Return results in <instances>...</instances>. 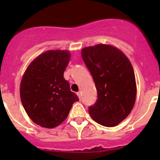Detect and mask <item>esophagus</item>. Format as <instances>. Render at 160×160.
<instances>
[{"mask_svg":"<svg viewBox=\"0 0 160 160\" xmlns=\"http://www.w3.org/2000/svg\"><path fill=\"white\" fill-rule=\"evenodd\" d=\"M77 96H78L79 99L81 100V93H80V92H77Z\"/></svg>","mask_w":160,"mask_h":160,"instance_id":"obj_1","label":"esophagus"}]
</instances>
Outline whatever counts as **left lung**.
Instances as JSON below:
<instances>
[{
    "instance_id": "8db88e82",
    "label": "left lung",
    "mask_w": 160,
    "mask_h": 160,
    "mask_svg": "<svg viewBox=\"0 0 160 160\" xmlns=\"http://www.w3.org/2000/svg\"><path fill=\"white\" fill-rule=\"evenodd\" d=\"M82 59L93 77L98 99L89 114L100 125L113 127L130 114L136 98L135 73L121 50L110 45L83 48Z\"/></svg>"
}]
</instances>
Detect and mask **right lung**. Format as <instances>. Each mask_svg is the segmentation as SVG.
Wrapping results in <instances>:
<instances>
[{
  "mask_svg": "<svg viewBox=\"0 0 160 160\" xmlns=\"http://www.w3.org/2000/svg\"><path fill=\"white\" fill-rule=\"evenodd\" d=\"M70 59L67 50H49L28 66L20 85L22 105L28 117L43 128H52L68 116L79 101L63 72Z\"/></svg>",
  "mask_w": 160,
  "mask_h": 160,
  "instance_id": "add662e5",
  "label": "right lung"
}]
</instances>
